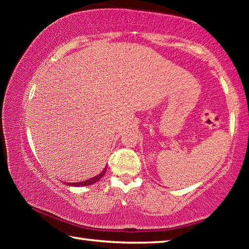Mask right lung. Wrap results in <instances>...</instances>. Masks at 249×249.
Returning a JSON list of instances; mask_svg holds the SVG:
<instances>
[{
    "mask_svg": "<svg viewBox=\"0 0 249 249\" xmlns=\"http://www.w3.org/2000/svg\"><path fill=\"white\" fill-rule=\"evenodd\" d=\"M105 172H107V168H104V170L101 172L100 175L93 177V178H91L89 180H86V181H82V182H72V183H68L69 185H74V187H86V185H90V184H93L95 183L96 181H99L102 177L105 175Z\"/></svg>",
    "mask_w": 249,
    "mask_h": 249,
    "instance_id": "right-lung-1",
    "label": "right lung"
}]
</instances>
